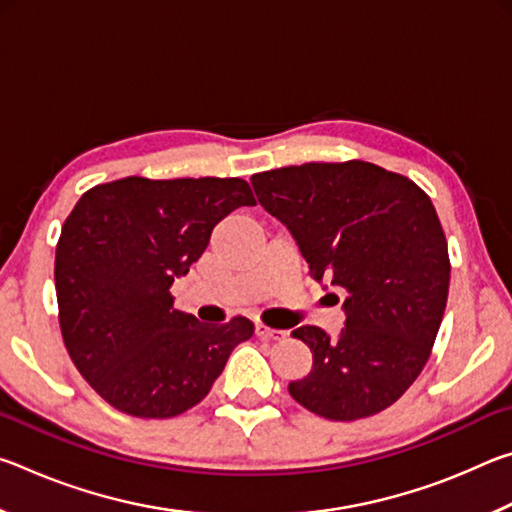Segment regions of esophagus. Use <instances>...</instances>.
Here are the masks:
<instances>
[{
    "mask_svg": "<svg viewBox=\"0 0 512 512\" xmlns=\"http://www.w3.org/2000/svg\"><path fill=\"white\" fill-rule=\"evenodd\" d=\"M255 334L259 336V339H271V341H280L287 336V332H282V329H273V327H266L262 323L255 325Z\"/></svg>",
    "mask_w": 512,
    "mask_h": 512,
    "instance_id": "34e87169",
    "label": "esophagus"
}]
</instances>
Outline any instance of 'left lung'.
<instances>
[{
	"mask_svg": "<svg viewBox=\"0 0 512 512\" xmlns=\"http://www.w3.org/2000/svg\"><path fill=\"white\" fill-rule=\"evenodd\" d=\"M250 183L289 228L309 275L348 293L336 339L314 325L291 332L314 354L291 397L336 422L388 409L422 372L447 305L452 268L431 198L363 160L282 167Z\"/></svg>",
	"mask_w": 512,
	"mask_h": 512,
	"instance_id": "8db88e82",
	"label": "left lung"
}]
</instances>
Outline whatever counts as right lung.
<instances>
[{
  "instance_id": "obj_1",
  "label": "right lung",
  "mask_w": 512,
  "mask_h": 512,
  "mask_svg": "<svg viewBox=\"0 0 512 512\" xmlns=\"http://www.w3.org/2000/svg\"><path fill=\"white\" fill-rule=\"evenodd\" d=\"M255 205L241 178L97 185L65 219L56 246V298L65 348L110 406L173 418L210 393L230 352L255 325L198 323L173 309L171 284L189 273L214 225Z\"/></svg>"
}]
</instances>
